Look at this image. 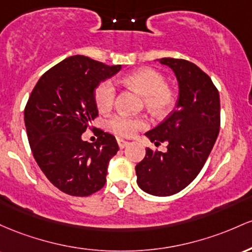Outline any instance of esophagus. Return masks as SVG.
Returning a JSON list of instances; mask_svg holds the SVG:
<instances>
[{
	"mask_svg": "<svg viewBox=\"0 0 252 252\" xmlns=\"http://www.w3.org/2000/svg\"><path fill=\"white\" fill-rule=\"evenodd\" d=\"M128 141H126V140H124V139H118V145H119V148L120 149H125L127 145H128Z\"/></svg>",
	"mask_w": 252,
	"mask_h": 252,
	"instance_id": "obj_1",
	"label": "esophagus"
}]
</instances>
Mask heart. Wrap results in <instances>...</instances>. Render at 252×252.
<instances>
[{
    "label": "heart",
    "instance_id": "b5f03b06",
    "mask_svg": "<svg viewBox=\"0 0 252 252\" xmlns=\"http://www.w3.org/2000/svg\"><path fill=\"white\" fill-rule=\"evenodd\" d=\"M127 87H131L143 95L146 109L155 117H162L174 107L176 102V92L166 83L163 73L152 67H141L128 73L121 80ZM114 84L104 81L95 90V103L98 111L107 112L112 108L115 101ZM146 127L143 117H127L118 114L108 121V128L113 133L123 137H132Z\"/></svg>",
    "mask_w": 252,
    "mask_h": 252
}]
</instances>
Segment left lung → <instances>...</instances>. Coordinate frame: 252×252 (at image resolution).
Listing matches in <instances>:
<instances>
[{"label":"left lung","instance_id":"obj_1","mask_svg":"<svg viewBox=\"0 0 252 252\" xmlns=\"http://www.w3.org/2000/svg\"><path fill=\"white\" fill-rule=\"evenodd\" d=\"M160 63L175 72L180 94L176 108L146 135L156 146L168 144V151L146 149L135 174L144 191L169 196L190 185L210 156L220 129V98L210 76L197 65L177 58H162Z\"/></svg>","mask_w":252,"mask_h":252}]
</instances>
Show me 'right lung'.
<instances>
[{
  "label": "right lung",
  "instance_id": "1",
  "mask_svg": "<svg viewBox=\"0 0 252 252\" xmlns=\"http://www.w3.org/2000/svg\"><path fill=\"white\" fill-rule=\"evenodd\" d=\"M121 65L72 56L39 78L25 107V125L39 168L55 187L72 196H89L106 183L108 163L119 146L98 129L90 144L82 133L98 117L95 89Z\"/></svg>",
  "mask_w": 252,
  "mask_h": 252
}]
</instances>
